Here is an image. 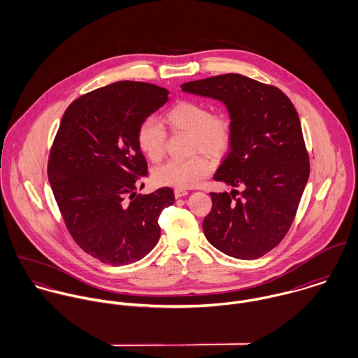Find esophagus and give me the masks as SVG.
<instances>
[{
	"mask_svg": "<svg viewBox=\"0 0 358 358\" xmlns=\"http://www.w3.org/2000/svg\"><path fill=\"white\" fill-rule=\"evenodd\" d=\"M175 197L176 199H180V197H185V196H187L189 194V192L186 190V189H175Z\"/></svg>",
	"mask_w": 358,
	"mask_h": 358,
	"instance_id": "obj_1",
	"label": "esophagus"
}]
</instances>
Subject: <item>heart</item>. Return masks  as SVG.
Returning a JSON list of instances; mask_svg holds the SVG:
<instances>
[{"instance_id":"heart-1","label":"heart","mask_w":358,"mask_h":358,"mask_svg":"<svg viewBox=\"0 0 358 358\" xmlns=\"http://www.w3.org/2000/svg\"><path fill=\"white\" fill-rule=\"evenodd\" d=\"M164 121L172 132L190 134V153L220 157L233 142V120L226 111H212L210 106L197 99H185L171 106ZM136 143L150 161L158 162L165 153L166 131L152 118L141 122L136 131ZM213 169L205 154L187 159H169L154 169V180L161 186L187 189L197 186Z\"/></svg>"}]
</instances>
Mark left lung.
Here are the masks:
<instances>
[{
    "mask_svg": "<svg viewBox=\"0 0 358 358\" xmlns=\"http://www.w3.org/2000/svg\"><path fill=\"white\" fill-rule=\"evenodd\" d=\"M182 91L222 101L233 120V142L213 179L234 190L210 193L206 240L237 259L266 255L288 233L310 173L296 108L277 87L233 73Z\"/></svg>",
    "mask_w": 358,
    "mask_h": 358,
    "instance_id": "8db88e82",
    "label": "left lung"
}]
</instances>
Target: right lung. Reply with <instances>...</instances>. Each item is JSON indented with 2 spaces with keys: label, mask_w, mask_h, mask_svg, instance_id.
<instances>
[{
  "label": "right lung",
  "mask_w": 358,
  "mask_h": 358,
  "mask_svg": "<svg viewBox=\"0 0 358 358\" xmlns=\"http://www.w3.org/2000/svg\"><path fill=\"white\" fill-rule=\"evenodd\" d=\"M148 83L118 81L66 108L52 143L48 179L64 224L77 245L103 263L129 264L159 240L158 217L173 190L145 186L148 161L136 143L143 120L168 101Z\"/></svg>",
  "instance_id": "1"
}]
</instances>
